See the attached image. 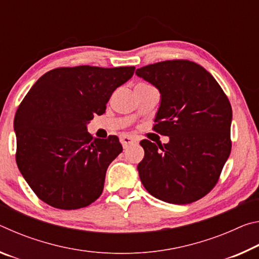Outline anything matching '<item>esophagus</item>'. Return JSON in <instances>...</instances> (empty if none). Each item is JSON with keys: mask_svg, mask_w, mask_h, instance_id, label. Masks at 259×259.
Masks as SVG:
<instances>
[{"mask_svg": "<svg viewBox=\"0 0 259 259\" xmlns=\"http://www.w3.org/2000/svg\"><path fill=\"white\" fill-rule=\"evenodd\" d=\"M120 140H121L123 148H126L129 145H131V144L136 143V139L133 137V136H129V135H122Z\"/></svg>", "mask_w": 259, "mask_h": 259, "instance_id": "obj_1", "label": "esophagus"}]
</instances>
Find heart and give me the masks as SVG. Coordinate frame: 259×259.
Listing matches in <instances>:
<instances>
[{"label": "heart", "mask_w": 259, "mask_h": 259, "mask_svg": "<svg viewBox=\"0 0 259 259\" xmlns=\"http://www.w3.org/2000/svg\"><path fill=\"white\" fill-rule=\"evenodd\" d=\"M142 85H148V84H142Z\"/></svg>", "instance_id": "obj_1"}]
</instances>
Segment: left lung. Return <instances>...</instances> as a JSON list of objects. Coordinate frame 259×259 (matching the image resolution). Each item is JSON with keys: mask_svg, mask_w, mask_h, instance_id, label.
I'll return each instance as SVG.
<instances>
[{"mask_svg": "<svg viewBox=\"0 0 259 259\" xmlns=\"http://www.w3.org/2000/svg\"><path fill=\"white\" fill-rule=\"evenodd\" d=\"M136 74L159 89L153 130L169 137L168 144L159 146L140 142L145 151L138 164L140 181L164 202L198 201L216 185L230 156V100L211 74L190 60L160 61Z\"/></svg>", "mask_w": 259, "mask_h": 259, "instance_id": "1", "label": "left lung"}]
</instances>
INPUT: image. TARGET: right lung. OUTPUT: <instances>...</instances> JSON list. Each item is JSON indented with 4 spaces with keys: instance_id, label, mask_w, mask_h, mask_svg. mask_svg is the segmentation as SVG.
<instances>
[{
    "instance_id": "right-lung-1",
    "label": "right lung",
    "mask_w": 259,
    "mask_h": 259,
    "mask_svg": "<svg viewBox=\"0 0 259 259\" xmlns=\"http://www.w3.org/2000/svg\"><path fill=\"white\" fill-rule=\"evenodd\" d=\"M135 67H59L30 88L15 115L16 161L43 202L63 210L97 200L106 170L122 152L116 136L93 138L87 124L102 115L117 87Z\"/></svg>"
}]
</instances>
